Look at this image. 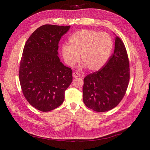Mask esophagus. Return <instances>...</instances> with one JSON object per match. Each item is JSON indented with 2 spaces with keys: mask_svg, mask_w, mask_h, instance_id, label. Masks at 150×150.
Segmentation results:
<instances>
[{
  "mask_svg": "<svg viewBox=\"0 0 150 150\" xmlns=\"http://www.w3.org/2000/svg\"><path fill=\"white\" fill-rule=\"evenodd\" d=\"M72 76H73L74 78H79V76H81V74L77 72H74L72 73Z\"/></svg>",
  "mask_w": 150,
  "mask_h": 150,
  "instance_id": "obj_1",
  "label": "esophagus"
}]
</instances>
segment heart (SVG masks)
<instances>
[{
    "mask_svg": "<svg viewBox=\"0 0 150 150\" xmlns=\"http://www.w3.org/2000/svg\"><path fill=\"white\" fill-rule=\"evenodd\" d=\"M112 48L111 37L106 33L90 29H82L68 39V46L63 45L61 53L64 61L70 66L79 59L91 71H97L104 66Z\"/></svg>",
    "mask_w": 150,
    "mask_h": 150,
    "instance_id": "1",
    "label": "heart"
}]
</instances>
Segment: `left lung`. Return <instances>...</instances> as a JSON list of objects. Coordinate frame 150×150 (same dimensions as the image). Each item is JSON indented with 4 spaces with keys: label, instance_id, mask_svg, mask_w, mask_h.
<instances>
[{
    "label": "left lung",
    "instance_id": "8db88e82",
    "mask_svg": "<svg viewBox=\"0 0 150 150\" xmlns=\"http://www.w3.org/2000/svg\"><path fill=\"white\" fill-rule=\"evenodd\" d=\"M129 73L125 46L116 36L114 52L105 65L84 79L83 93L85 105L97 112H105L115 108L126 94Z\"/></svg>",
    "mask_w": 150,
    "mask_h": 150
}]
</instances>
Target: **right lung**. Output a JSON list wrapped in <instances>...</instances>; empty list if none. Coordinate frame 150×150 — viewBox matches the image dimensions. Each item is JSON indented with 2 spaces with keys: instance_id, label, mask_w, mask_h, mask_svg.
Returning a JSON list of instances; mask_svg holds the SVG:
<instances>
[{
  "instance_id": "right-lung-1",
  "label": "right lung",
  "mask_w": 150,
  "mask_h": 150,
  "mask_svg": "<svg viewBox=\"0 0 150 150\" xmlns=\"http://www.w3.org/2000/svg\"><path fill=\"white\" fill-rule=\"evenodd\" d=\"M69 26L46 24L32 34L19 66L22 91L30 105L46 112L61 106L72 81V71L58 57L59 42Z\"/></svg>"
}]
</instances>
